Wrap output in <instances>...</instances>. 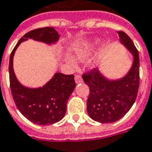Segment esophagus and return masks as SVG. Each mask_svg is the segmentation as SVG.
<instances>
[{"label":"esophagus","instance_id":"esophagus-1","mask_svg":"<svg viewBox=\"0 0 152 152\" xmlns=\"http://www.w3.org/2000/svg\"><path fill=\"white\" fill-rule=\"evenodd\" d=\"M74 79H75V82H76V83H80L83 82V79H82V78H81V76H80V75H75V78H74Z\"/></svg>","mask_w":152,"mask_h":152}]
</instances>
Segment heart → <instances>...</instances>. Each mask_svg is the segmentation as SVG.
Listing matches in <instances>:
<instances>
[{
    "instance_id": "b5f03b06",
    "label": "heart",
    "mask_w": 152,
    "mask_h": 152,
    "mask_svg": "<svg viewBox=\"0 0 152 152\" xmlns=\"http://www.w3.org/2000/svg\"><path fill=\"white\" fill-rule=\"evenodd\" d=\"M96 45V42H82L74 48V58L78 61H85L91 55ZM67 62L72 66H75V63L70 58H67Z\"/></svg>"
}]
</instances>
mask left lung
<instances>
[{"label": "left lung", "mask_w": 152, "mask_h": 152, "mask_svg": "<svg viewBox=\"0 0 152 152\" xmlns=\"http://www.w3.org/2000/svg\"><path fill=\"white\" fill-rule=\"evenodd\" d=\"M121 43L133 55V64L125 77L110 80L94 69L83 74L82 78L89 87L87 111L89 117L100 123L119 121L130 110L138 94L140 84V60L138 50L130 37L119 31Z\"/></svg>", "instance_id": "obj_1"}]
</instances>
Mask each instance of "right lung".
I'll return each instance as SVG.
<instances>
[{
	"label": "right lung",
	"mask_w": 152,
	"mask_h": 152,
	"mask_svg": "<svg viewBox=\"0 0 152 152\" xmlns=\"http://www.w3.org/2000/svg\"><path fill=\"white\" fill-rule=\"evenodd\" d=\"M28 38L52 44L58 40L59 35L54 27H42L30 31L17 42L9 62L10 87L18 110L34 124L52 125L61 121L66 113L67 102L76 85L74 75L56 73L40 88H30L21 84L13 70V56L20 43Z\"/></svg>",
	"instance_id": "obj_1"
}]
</instances>
